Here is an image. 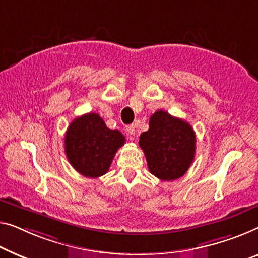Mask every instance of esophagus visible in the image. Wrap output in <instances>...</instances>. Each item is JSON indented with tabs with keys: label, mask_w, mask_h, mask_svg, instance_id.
<instances>
[{
	"label": "esophagus",
	"mask_w": 258,
	"mask_h": 258,
	"mask_svg": "<svg viewBox=\"0 0 258 258\" xmlns=\"http://www.w3.org/2000/svg\"><path fill=\"white\" fill-rule=\"evenodd\" d=\"M126 132H127V134H130L131 137H133L134 134H136V126L134 125H128L126 126Z\"/></svg>",
	"instance_id": "1"
}]
</instances>
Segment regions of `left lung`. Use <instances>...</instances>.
I'll use <instances>...</instances> for the list:
<instances>
[{"label":"left lung","instance_id":"1","mask_svg":"<svg viewBox=\"0 0 258 258\" xmlns=\"http://www.w3.org/2000/svg\"><path fill=\"white\" fill-rule=\"evenodd\" d=\"M151 174L162 180H174L185 174L194 162L196 134L189 122L163 110L149 119V130L140 136Z\"/></svg>","mask_w":258,"mask_h":258}]
</instances>
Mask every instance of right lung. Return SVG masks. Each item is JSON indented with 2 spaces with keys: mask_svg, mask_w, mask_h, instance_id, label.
I'll return each instance as SVG.
<instances>
[{
  "mask_svg": "<svg viewBox=\"0 0 258 258\" xmlns=\"http://www.w3.org/2000/svg\"><path fill=\"white\" fill-rule=\"evenodd\" d=\"M125 137L110 130L99 114L90 112L75 118L64 137V152L69 163L81 175L97 178L106 174Z\"/></svg>",
  "mask_w": 258,
  "mask_h": 258,
  "instance_id": "obj_1",
  "label": "right lung"
}]
</instances>
